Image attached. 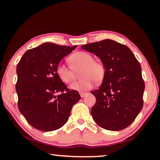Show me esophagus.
Returning <instances> with one entry per match:
<instances>
[{
  "mask_svg": "<svg viewBox=\"0 0 160 160\" xmlns=\"http://www.w3.org/2000/svg\"><path fill=\"white\" fill-rule=\"evenodd\" d=\"M79 94H80L81 97H82V98H84L85 95H87V92H80Z\"/></svg>",
  "mask_w": 160,
  "mask_h": 160,
  "instance_id": "1",
  "label": "esophagus"
}]
</instances>
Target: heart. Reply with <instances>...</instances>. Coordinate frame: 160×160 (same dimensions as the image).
<instances>
[{"mask_svg":"<svg viewBox=\"0 0 160 160\" xmlns=\"http://www.w3.org/2000/svg\"><path fill=\"white\" fill-rule=\"evenodd\" d=\"M71 66L60 62L57 65L56 73L64 83H71L75 79L74 71H80L82 79L70 86V88L76 91H86L91 89L96 82H101L106 75L104 65L99 61L94 60L90 54L85 52H78L69 58Z\"/></svg>","mask_w":160,"mask_h":160,"instance_id":"b5f03b06","label":"heart"}]
</instances>
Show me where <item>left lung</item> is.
<instances>
[{
    "mask_svg": "<svg viewBox=\"0 0 160 160\" xmlns=\"http://www.w3.org/2000/svg\"><path fill=\"white\" fill-rule=\"evenodd\" d=\"M82 49L100 58L106 68L101 86L92 92L96 98L91 110L93 119L106 130H124L143 106L141 65L127 46L110 39L83 45Z\"/></svg>",
    "mask_w": 160,
    "mask_h": 160,
    "instance_id": "left-lung-1",
    "label": "left lung"
}]
</instances>
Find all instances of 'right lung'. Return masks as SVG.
<instances>
[{
  "label": "right lung",
  "mask_w": 160,
  "mask_h": 160,
  "mask_svg": "<svg viewBox=\"0 0 160 160\" xmlns=\"http://www.w3.org/2000/svg\"><path fill=\"white\" fill-rule=\"evenodd\" d=\"M76 47L42 43L28 50L17 64L19 110L37 130L49 132L62 128L80 100L78 91L68 89L56 73L60 60Z\"/></svg>",
  "instance_id": "1"
}]
</instances>
